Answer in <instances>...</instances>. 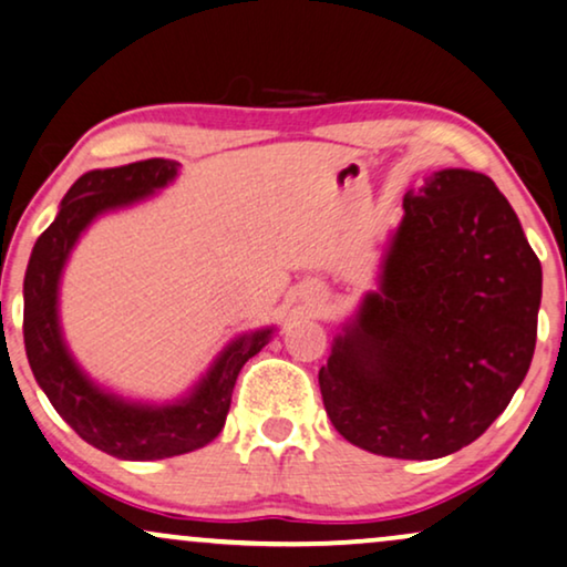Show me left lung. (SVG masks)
Segmentation results:
<instances>
[{"instance_id":"obj_1","label":"left lung","mask_w":567,"mask_h":567,"mask_svg":"<svg viewBox=\"0 0 567 567\" xmlns=\"http://www.w3.org/2000/svg\"><path fill=\"white\" fill-rule=\"evenodd\" d=\"M542 264L485 173L446 168L404 196L381 290L319 371L339 435L391 458H441L493 425L537 344Z\"/></svg>"}]
</instances>
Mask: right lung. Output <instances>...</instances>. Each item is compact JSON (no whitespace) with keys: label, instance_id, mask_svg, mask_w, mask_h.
<instances>
[{"label":"right lung","instance_id":"1","mask_svg":"<svg viewBox=\"0 0 567 567\" xmlns=\"http://www.w3.org/2000/svg\"><path fill=\"white\" fill-rule=\"evenodd\" d=\"M178 163L150 157L118 168L90 171L74 181L56 220L41 233L25 271L22 337L30 371L49 402L90 446L130 462L188 454L220 435L240 368L269 342L271 329L254 331L225 350L194 394L171 406L130 404L103 394L66 352L56 319L59 275L74 240L105 209L132 205L176 176Z\"/></svg>","mask_w":567,"mask_h":567}]
</instances>
